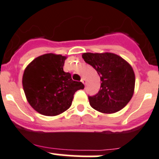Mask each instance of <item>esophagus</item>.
<instances>
[{"instance_id": "1", "label": "esophagus", "mask_w": 159, "mask_h": 159, "mask_svg": "<svg viewBox=\"0 0 159 159\" xmlns=\"http://www.w3.org/2000/svg\"><path fill=\"white\" fill-rule=\"evenodd\" d=\"M81 82H82L84 85H86V80L84 79V78H82V79H81Z\"/></svg>"}]
</instances>
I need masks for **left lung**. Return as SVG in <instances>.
I'll use <instances>...</instances> for the list:
<instances>
[{"mask_svg":"<svg viewBox=\"0 0 159 159\" xmlns=\"http://www.w3.org/2000/svg\"><path fill=\"white\" fill-rule=\"evenodd\" d=\"M100 77V89L89 96L90 106L103 114H114L128 104L134 93L135 74L131 65L118 55L111 52L82 54Z\"/></svg>","mask_w":159,"mask_h":159,"instance_id":"1","label":"left lung"}]
</instances>
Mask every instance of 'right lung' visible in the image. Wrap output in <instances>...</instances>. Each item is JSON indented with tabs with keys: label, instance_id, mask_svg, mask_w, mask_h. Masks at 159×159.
Listing matches in <instances>:
<instances>
[{
	"label": "right lung",
	"instance_id": "1",
	"mask_svg": "<svg viewBox=\"0 0 159 159\" xmlns=\"http://www.w3.org/2000/svg\"><path fill=\"white\" fill-rule=\"evenodd\" d=\"M66 56L47 53L35 58L25 69L23 87L28 103L37 112L56 116L71 106L75 92L84 88L63 71Z\"/></svg>",
	"mask_w": 159,
	"mask_h": 159
}]
</instances>
